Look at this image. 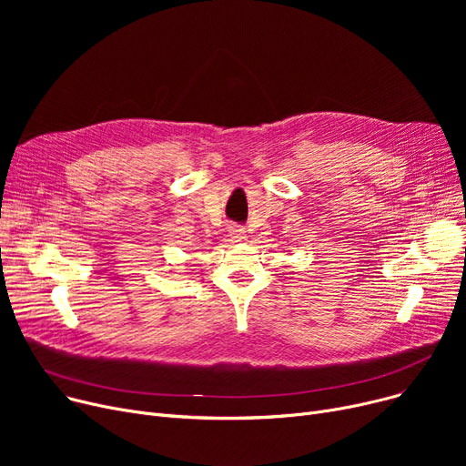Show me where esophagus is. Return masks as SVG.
I'll return each mask as SVG.
<instances>
[{
	"mask_svg": "<svg viewBox=\"0 0 466 466\" xmlns=\"http://www.w3.org/2000/svg\"><path fill=\"white\" fill-rule=\"evenodd\" d=\"M228 234L232 238V241H243L248 236H246V228L243 227H238V225H232L228 227Z\"/></svg>",
	"mask_w": 466,
	"mask_h": 466,
	"instance_id": "esophagus-1",
	"label": "esophagus"
}]
</instances>
